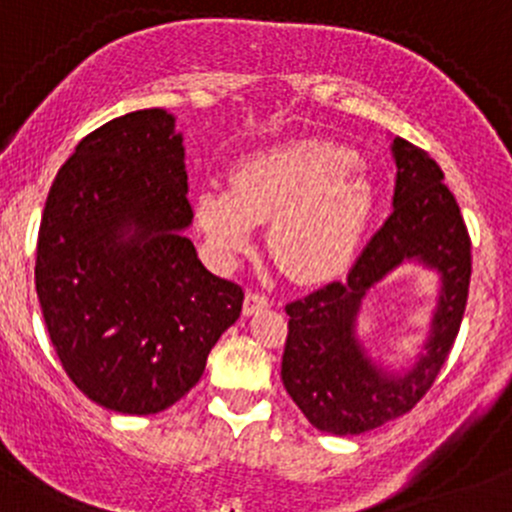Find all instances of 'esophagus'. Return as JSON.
<instances>
[{"label": "esophagus", "instance_id": "34e87169", "mask_svg": "<svg viewBox=\"0 0 512 512\" xmlns=\"http://www.w3.org/2000/svg\"><path fill=\"white\" fill-rule=\"evenodd\" d=\"M271 305V300L261 293H246L244 300V315H254L258 310H266Z\"/></svg>", "mask_w": 512, "mask_h": 512}]
</instances>
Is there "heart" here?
Listing matches in <instances>:
<instances>
[{"instance_id":"obj_1","label":"heart","mask_w":512,"mask_h":512,"mask_svg":"<svg viewBox=\"0 0 512 512\" xmlns=\"http://www.w3.org/2000/svg\"><path fill=\"white\" fill-rule=\"evenodd\" d=\"M374 209L357 155L328 140H295L239 162L231 187L207 179L197 192L199 226L221 261L251 249L256 221H271V249L300 278L337 271L355 254Z\"/></svg>"}]
</instances>
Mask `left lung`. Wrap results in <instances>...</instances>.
Here are the masks:
<instances>
[{"label":"left lung","mask_w":512,"mask_h":512,"mask_svg":"<svg viewBox=\"0 0 512 512\" xmlns=\"http://www.w3.org/2000/svg\"><path fill=\"white\" fill-rule=\"evenodd\" d=\"M392 214L357 256L345 281L286 305L281 379L315 429L355 436L412 412L429 392L461 328L471 283V239L444 172L424 150L394 138ZM404 265L437 276L427 335L409 361L387 363L366 350L359 318L369 293Z\"/></svg>","instance_id":"left-lung-1"}]
</instances>
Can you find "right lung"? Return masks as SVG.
Wrapping results in <instances>:
<instances>
[{
    "label": "right lung",
    "mask_w": 512,
    "mask_h": 512,
    "mask_svg": "<svg viewBox=\"0 0 512 512\" xmlns=\"http://www.w3.org/2000/svg\"><path fill=\"white\" fill-rule=\"evenodd\" d=\"M175 115L135 110L76 145L51 184L36 293L63 370L120 414L179 402L239 320L244 291L204 268Z\"/></svg>",
    "instance_id": "add662e5"
}]
</instances>
